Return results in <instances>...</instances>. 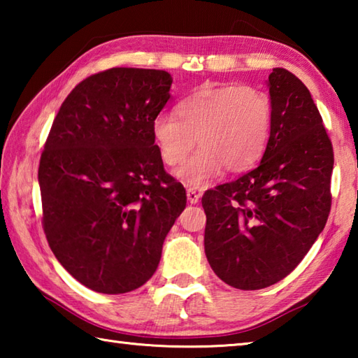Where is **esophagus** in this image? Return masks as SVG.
<instances>
[{
    "label": "esophagus",
    "mask_w": 358,
    "mask_h": 358,
    "mask_svg": "<svg viewBox=\"0 0 358 358\" xmlns=\"http://www.w3.org/2000/svg\"><path fill=\"white\" fill-rule=\"evenodd\" d=\"M186 194H187V201H189V203H197L199 199H201V192L194 189V187H189Z\"/></svg>",
    "instance_id": "1"
}]
</instances>
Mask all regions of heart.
Returning <instances> with one entry per match:
<instances>
[{
    "instance_id": "obj_1",
    "label": "heart",
    "mask_w": 358,
    "mask_h": 358,
    "mask_svg": "<svg viewBox=\"0 0 358 358\" xmlns=\"http://www.w3.org/2000/svg\"><path fill=\"white\" fill-rule=\"evenodd\" d=\"M177 117L159 113L151 123L155 142L166 166H178L185 185L202 187L224 167L237 173L262 157L273 126V104L262 90L248 85L205 83L181 99Z\"/></svg>"
}]
</instances>
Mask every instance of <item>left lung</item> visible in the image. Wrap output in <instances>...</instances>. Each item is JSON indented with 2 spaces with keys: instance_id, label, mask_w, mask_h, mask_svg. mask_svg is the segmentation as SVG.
<instances>
[{
  "instance_id": "obj_1",
  "label": "left lung",
  "mask_w": 358,
  "mask_h": 358,
  "mask_svg": "<svg viewBox=\"0 0 358 358\" xmlns=\"http://www.w3.org/2000/svg\"><path fill=\"white\" fill-rule=\"evenodd\" d=\"M273 126L260 164L205 191V254L217 278L241 290L281 281L329 220L333 147L299 77L268 76Z\"/></svg>"
}]
</instances>
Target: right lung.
<instances>
[{"instance_id": "right-lung-1", "label": "right lung", "mask_w": 358, "mask_h": 358, "mask_svg": "<svg viewBox=\"0 0 358 358\" xmlns=\"http://www.w3.org/2000/svg\"><path fill=\"white\" fill-rule=\"evenodd\" d=\"M171 83L166 71L96 72L68 94L47 136L38 171L42 229L58 262L94 292L143 286L186 207L151 131Z\"/></svg>"}]
</instances>
